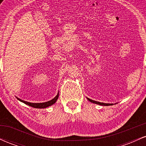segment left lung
<instances>
[{"label": "left lung", "mask_w": 146, "mask_h": 146, "mask_svg": "<svg viewBox=\"0 0 146 146\" xmlns=\"http://www.w3.org/2000/svg\"><path fill=\"white\" fill-rule=\"evenodd\" d=\"M87 100H88L89 102H92V103L96 104H98V105H101V106H112V105H113V104H106V103H102V102H99L94 101V100H90V99L88 98H87Z\"/></svg>", "instance_id": "8db88e82"}]
</instances>
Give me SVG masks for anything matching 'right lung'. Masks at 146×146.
I'll return each instance as SVG.
<instances>
[{
  "instance_id": "1",
  "label": "right lung",
  "mask_w": 146,
  "mask_h": 146,
  "mask_svg": "<svg viewBox=\"0 0 146 146\" xmlns=\"http://www.w3.org/2000/svg\"><path fill=\"white\" fill-rule=\"evenodd\" d=\"M58 97H59V92H58V94H57L56 96L55 97L53 100H50V101H48L46 102H43V103H31V102H28L24 101V100H22L21 99H20L18 98H17L20 102H23V103H24V104H27L28 106H31V107H33V108H47V107L50 106L54 104L56 102L57 100H58Z\"/></svg>"
}]
</instances>
